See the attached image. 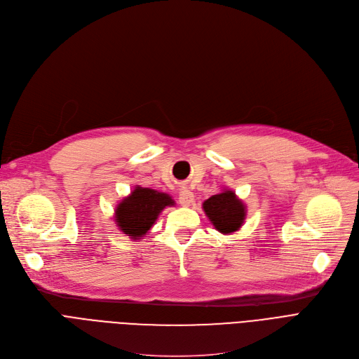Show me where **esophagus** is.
Segmentation results:
<instances>
[{
  "mask_svg": "<svg viewBox=\"0 0 359 359\" xmlns=\"http://www.w3.org/2000/svg\"><path fill=\"white\" fill-rule=\"evenodd\" d=\"M195 196L192 190H189L186 186H182L179 190V202L182 206H190L194 203Z\"/></svg>",
  "mask_w": 359,
  "mask_h": 359,
  "instance_id": "obj_1",
  "label": "esophagus"
}]
</instances>
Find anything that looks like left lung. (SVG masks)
I'll list each match as a JSON object with an SVG mask.
<instances>
[{
    "label": "left lung",
    "instance_id": "obj_1",
    "mask_svg": "<svg viewBox=\"0 0 359 359\" xmlns=\"http://www.w3.org/2000/svg\"><path fill=\"white\" fill-rule=\"evenodd\" d=\"M206 217L222 233H232L244 224L247 208L241 199H238L232 190L213 195L202 205Z\"/></svg>",
    "mask_w": 359,
    "mask_h": 359
}]
</instances>
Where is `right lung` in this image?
Returning <instances> with one entry per match:
<instances>
[{"label":"right lung","instance_id":"right-lung-1","mask_svg":"<svg viewBox=\"0 0 359 359\" xmlns=\"http://www.w3.org/2000/svg\"><path fill=\"white\" fill-rule=\"evenodd\" d=\"M167 206H175L172 196L154 189L135 186L115 208L116 226L131 240H141Z\"/></svg>","mask_w":359,"mask_h":359}]
</instances>
